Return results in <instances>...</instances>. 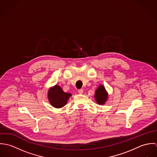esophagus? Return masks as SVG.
<instances>
[{"mask_svg": "<svg viewBox=\"0 0 157 157\" xmlns=\"http://www.w3.org/2000/svg\"><path fill=\"white\" fill-rule=\"evenodd\" d=\"M78 92L80 94H82L83 93V90H82V89H80V90H78Z\"/></svg>", "mask_w": 157, "mask_h": 157, "instance_id": "1", "label": "esophagus"}]
</instances>
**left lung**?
Wrapping results in <instances>:
<instances>
[{
	"mask_svg": "<svg viewBox=\"0 0 157 157\" xmlns=\"http://www.w3.org/2000/svg\"><path fill=\"white\" fill-rule=\"evenodd\" d=\"M95 100L98 105H104L107 101L108 94L103 85H100L95 90Z\"/></svg>",
	"mask_w": 157,
	"mask_h": 157,
	"instance_id": "obj_1",
	"label": "left lung"
}]
</instances>
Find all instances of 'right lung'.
I'll list each match as a JSON object with an SVG mask.
<instances>
[{"label": "right lung", "instance_id": "1", "mask_svg": "<svg viewBox=\"0 0 157 157\" xmlns=\"http://www.w3.org/2000/svg\"><path fill=\"white\" fill-rule=\"evenodd\" d=\"M71 95V94L65 92L58 85L49 88L48 92V98L50 104L56 108H60L66 105Z\"/></svg>", "mask_w": 157, "mask_h": 157}]
</instances>
